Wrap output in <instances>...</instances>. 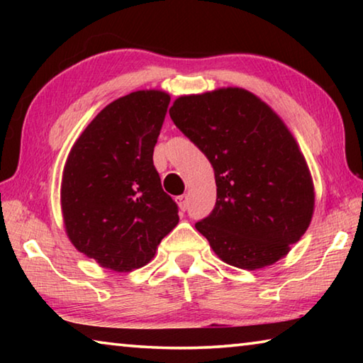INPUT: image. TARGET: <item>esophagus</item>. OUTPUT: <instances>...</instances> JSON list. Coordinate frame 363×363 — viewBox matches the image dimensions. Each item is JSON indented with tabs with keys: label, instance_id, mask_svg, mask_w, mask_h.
I'll list each match as a JSON object with an SVG mask.
<instances>
[{
	"label": "esophagus",
	"instance_id": "obj_1",
	"mask_svg": "<svg viewBox=\"0 0 363 363\" xmlns=\"http://www.w3.org/2000/svg\"><path fill=\"white\" fill-rule=\"evenodd\" d=\"M176 203H177V206L181 208V211H186V210H187V206H189V199H187V195L184 194V195L176 196Z\"/></svg>",
	"mask_w": 363,
	"mask_h": 363
}]
</instances>
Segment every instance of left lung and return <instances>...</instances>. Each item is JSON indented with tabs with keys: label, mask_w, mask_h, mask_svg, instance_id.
<instances>
[{
	"label": "left lung",
	"mask_w": 363,
	"mask_h": 363,
	"mask_svg": "<svg viewBox=\"0 0 363 363\" xmlns=\"http://www.w3.org/2000/svg\"><path fill=\"white\" fill-rule=\"evenodd\" d=\"M174 125L210 160L216 205L195 227L230 266L256 270L281 259L314 214V182L284 120L242 88L181 96Z\"/></svg>",
	"instance_id": "8db88e82"
}]
</instances>
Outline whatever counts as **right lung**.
<instances>
[{
	"label": "right lung",
	"mask_w": 363,
	"mask_h": 363,
	"mask_svg": "<svg viewBox=\"0 0 363 363\" xmlns=\"http://www.w3.org/2000/svg\"><path fill=\"white\" fill-rule=\"evenodd\" d=\"M169 101L164 91L144 89L110 102L67 157L60 186L67 237L101 267L145 266L179 223L153 167Z\"/></svg>",
	"instance_id": "add662e5"
}]
</instances>
